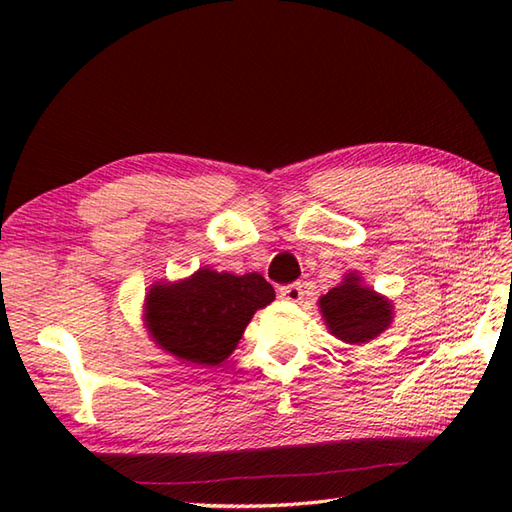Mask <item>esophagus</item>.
<instances>
[{
	"instance_id": "esophagus-1",
	"label": "esophagus",
	"mask_w": 512,
	"mask_h": 512,
	"mask_svg": "<svg viewBox=\"0 0 512 512\" xmlns=\"http://www.w3.org/2000/svg\"><path fill=\"white\" fill-rule=\"evenodd\" d=\"M279 297L286 299L290 303H299L303 297V290L301 284H288V286H281L279 288Z\"/></svg>"
}]
</instances>
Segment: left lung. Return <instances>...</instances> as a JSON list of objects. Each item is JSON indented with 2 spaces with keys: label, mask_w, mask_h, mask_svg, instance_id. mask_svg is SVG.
I'll use <instances>...</instances> for the list:
<instances>
[{
  "label": "left lung",
  "mask_w": 512,
  "mask_h": 512,
  "mask_svg": "<svg viewBox=\"0 0 512 512\" xmlns=\"http://www.w3.org/2000/svg\"><path fill=\"white\" fill-rule=\"evenodd\" d=\"M323 319L330 332L345 343H367L387 330L391 323V303L361 286V277L347 275L341 286L319 299Z\"/></svg>",
  "instance_id": "left-lung-1"
}]
</instances>
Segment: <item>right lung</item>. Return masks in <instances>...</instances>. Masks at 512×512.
Here are the masks:
<instances>
[{
  "label": "right lung",
  "mask_w": 512,
  "mask_h": 512,
  "mask_svg": "<svg viewBox=\"0 0 512 512\" xmlns=\"http://www.w3.org/2000/svg\"><path fill=\"white\" fill-rule=\"evenodd\" d=\"M273 299L275 290L262 275L200 268L180 284L149 290L147 325L162 350L211 367L235 350L255 310Z\"/></svg>",
  "instance_id": "obj_1"
}]
</instances>
